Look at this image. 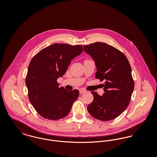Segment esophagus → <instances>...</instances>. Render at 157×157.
Listing matches in <instances>:
<instances>
[{"instance_id":"obj_1","label":"esophagus","mask_w":157,"mask_h":157,"mask_svg":"<svg viewBox=\"0 0 157 157\" xmlns=\"http://www.w3.org/2000/svg\"><path fill=\"white\" fill-rule=\"evenodd\" d=\"M86 90H79V93H80V94H83L86 93Z\"/></svg>"}]
</instances>
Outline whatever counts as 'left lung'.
I'll return each mask as SVG.
<instances>
[{"label":"left lung","instance_id":"8db88e82","mask_svg":"<svg viewBox=\"0 0 157 157\" xmlns=\"http://www.w3.org/2000/svg\"><path fill=\"white\" fill-rule=\"evenodd\" d=\"M83 50L95 62L96 78L105 82L102 96L97 92H91L94 101L88 106V111L97 120H113L127 108L134 90L130 63L123 53L105 43L84 45Z\"/></svg>","mask_w":157,"mask_h":157}]
</instances>
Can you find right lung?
<instances>
[{"mask_svg":"<svg viewBox=\"0 0 157 157\" xmlns=\"http://www.w3.org/2000/svg\"><path fill=\"white\" fill-rule=\"evenodd\" d=\"M82 51V45L54 44L40 51L30 60L26 76L28 98L36 112L45 119L65 117L79 97L78 90L59 88L57 79L65 74L71 61Z\"/></svg>","mask_w":157,"mask_h":157,"instance_id":"1","label":"right lung"}]
</instances>
